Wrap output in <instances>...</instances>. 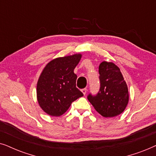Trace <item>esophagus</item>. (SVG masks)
Segmentation results:
<instances>
[{
	"label": "esophagus",
	"instance_id": "1",
	"mask_svg": "<svg viewBox=\"0 0 156 156\" xmlns=\"http://www.w3.org/2000/svg\"><path fill=\"white\" fill-rule=\"evenodd\" d=\"M81 92L83 93V95H86V93L87 92V89L86 88H83L81 90Z\"/></svg>",
	"mask_w": 156,
	"mask_h": 156
}]
</instances>
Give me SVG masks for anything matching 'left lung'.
<instances>
[{
	"instance_id": "obj_1",
	"label": "left lung",
	"mask_w": 156,
	"mask_h": 156,
	"mask_svg": "<svg viewBox=\"0 0 156 156\" xmlns=\"http://www.w3.org/2000/svg\"><path fill=\"white\" fill-rule=\"evenodd\" d=\"M98 69L100 90L97 95L89 94L88 100L103 117H115L123 113L128 103L127 84L120 68L113 63L103 61Z\"/></svg>"
}]
</instances>
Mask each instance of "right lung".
Instances as JSON below:
<instances>
[{
    "label": "right lung",
    "mask_w": 156,
    "mask_h": 156,
    "mask_svg": "<svg viewBox=\"0 0 156 156\" xmlns=\"http://www.w3.org/2000/svg\"><path fill=\"white\" fill-rule=\"evenodd\" d=\"M74 54L52 60L43 70L37 83V100L45 113L61 116L83 94L76 88L74 69L81 58Z\"/></svg>",
    "instance_id": "add662e5"
}]
</instances>
